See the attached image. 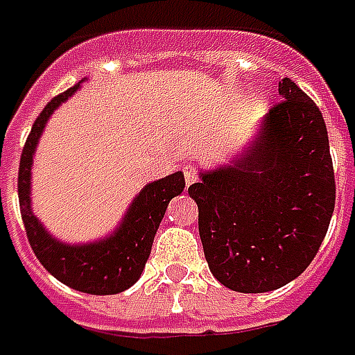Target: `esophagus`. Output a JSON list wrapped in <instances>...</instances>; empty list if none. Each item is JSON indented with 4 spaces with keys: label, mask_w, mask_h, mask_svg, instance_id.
Returning a JSON list of instances; mask_svg holds the SVG:
<instances>
[{
    "label": "esophagus",
    "mask_w": 355,
    "mask_h": 355,
    "mask_svg": "<svg viewBox=\"0 0 355 355\" xmlns=\"http://www.w3.org/2000/svg\"><path fill=\"white\" fill-rule=\"evenodd\" d=\"M184 178H186V184L188 186L193 184V182L198 180V171L188 165V167H184Z\"/></svg>",
    "instance_id": "34e87169"
}]
</instances>
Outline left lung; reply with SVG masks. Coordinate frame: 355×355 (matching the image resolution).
Wrapping results in <instances>:
<instances>
[{
    "instance_id": "1",
    "label": "left lung",
    "mask_w": 355,
    "mask_h": 355,
    "mask_svg": "<svg viewBox=\"0 0 355 355\" xmlns=\"http://www.w3.org/2000/svg\"><path fill=\"white\" fill-rule=\"evenodd\" d=\"M283 101L228 165L188 188L209 270L238 293L279 289L310 266L335 211V171L320 108L289 78Z\"/></svg>"
}]
</instances>
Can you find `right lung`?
<instances>
[{
  "label": "right lung",
  "instance_id": "right-lung-1",
  "mask_svg": "<svg viewBox=\"0 0 355 355\" xmlns=\"http://www.w3.org/2000/svg\"><path fill=\"white\" fill-rule=\"evenodd\" d=\"M80 83L55 96L37 116L28 135L19 167L20 213L30 247L51 275L81 293L116 295L129 289L142 274L169 201L184 190V175L177 171L144 186L129 205L121 224L104 239L70 245L53 238L32 211V163L45 123L53 112L80 89Z\"/></svg>",
  "mask_w": 355,
  "mask_h": 355
}]
</instances>
